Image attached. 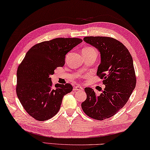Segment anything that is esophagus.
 Segmentation results:
<instances>
[{
    "label": "esophagus",
    "mask_w": 150,
    "mask_h": 150,
    "mask_svg": "<svg viewBox=\"0 0 150 150\" xmlns=\"http://www.w3.org/2000/svg\"><path fill=\"white\" fill-rule=\"evenodd\" d=\"M74 90H79V91H81V90H84V88H83V87L81 86L78 85V86H76L74 87Z\"/></svg>",
    "instance_id": "obj_1"
}]
</instances>
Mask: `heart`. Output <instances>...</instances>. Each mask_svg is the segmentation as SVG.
Returning <instances> with one entry per match:
<instances>
[{
	"instance_id": "1",
	"label": "heart",
	"mask_w": 150,
	"mask_h": 150,
	"mask_svg": "<svg viewBox=\"0 0 150 150\" xmlns=\"http://www.w3.org/2000/svg\"><path fill=\"white\" fill-rule=\"evenodd\" d=\"M90 48V47H87V48Z\"/></svg>"
}]
</instances>
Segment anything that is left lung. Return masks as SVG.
Masks as SVG:
<instances>
[{"label":"left lung","instance_id":"8db88e82","mask_svg":"<svg viewBox=\"0 0 150 150\" xmlns=\"http://www.w3.org/2000/svg\"><path fill=\"white\" fill-rule=\"evenodd\" d=\"M86 42L100 54L97 75L103 79L105 88L96 95L91 88H85L87 98L81 104L88 116L98 120L112 117L124 107L136 84L133 59L123 44L105 36H87Z\"/></svg>","mask_w":150,"mask_h":150}]
</instances>
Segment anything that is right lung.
Segmentation results:
<instances>
[{"label":"right lung","mask_w":150,"mask_h":150,"mask_svg":"<svg viewBox=\"0 0 150 150\" xmlns=\"http://www.w3.org/2000/svg\"><path fill=\"white\" fill-rule=\"evenodd\" d=\"M82 40L57 38L33 46L17 70L16 94L24 110L38 121H45L57 114L62 98L72 92L70 84H56L50 76L65 64V56Z\"/></svg>","instance_id":"add662e5"}]
</instances>
